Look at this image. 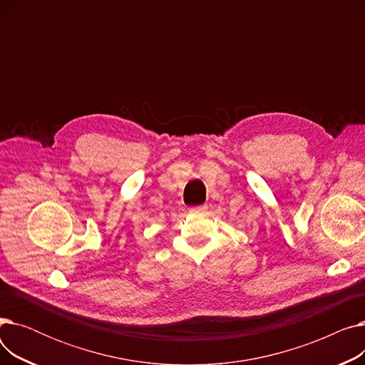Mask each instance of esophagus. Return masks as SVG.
Instances as JSON below:
<instances>
[{
	"instance_id": "34e87169",
	"label": "esophagus",
	"mask_w": 365,
	"mask_h": 365,
	"mask_svg": "<svg viewBox=\"0 0 365 365\" xmlns=\"http://www.w3.org/2000/svg\"><path fill=\"white\" fill-rule=\"evenodd\" d=\"M207 208H208V207H207L205 204H202V205H194V207H190V208H189V213L200 215V213H204Z\"/></svg>"
}]
</instances>
